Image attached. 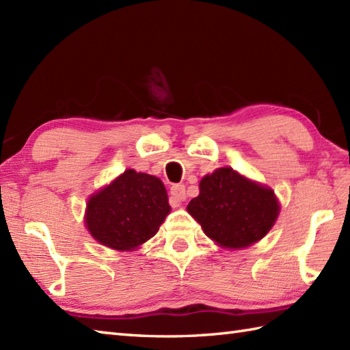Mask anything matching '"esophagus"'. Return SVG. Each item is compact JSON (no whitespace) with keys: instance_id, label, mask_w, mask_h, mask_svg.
Instances as JSON below:
<instances>
[{"instance_id":"1","label":"esophagus","mask_w":350,"mask_h":350,"mask_svg":"<svg viewBox=\"0 0 350 350\" xmlns=\"http://www.w3.org/2000/svg\"><path fill=\"white\" fill-rule=\"evenodd\" d=\"M170 194L177 204H180L187 200V191H185L183 185H173V187L170 188Z\"/></svg>"}]
</instances>
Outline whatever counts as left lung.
<instances>
[{
	"mask_svg": "<svg viewBox=\"0 0 350 350\" xmlns=\"http://www.w3.org/2000/svg\"><path fill=\"white\" fill-rule=\"evenodd\" d=\"M187 209L219 247L239 250L267 234L278 218L280 204L271 188L224 167L203 177L198 197Z\"/></svg>",
	"mask_w": 350,
	"mask_h": 350,
	"instance_id": "8db88e82",
	"label": "left lung"
}]
</instances>
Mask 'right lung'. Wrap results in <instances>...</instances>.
Returning <instances> with one entry per match:
<instances>
[{
	"mask_svg": "<svg viewBox=\"0 0 350 350\" xmlns=\"http://www.w3.org/2000/svg\"><path fill=\"white\" fill-rule=\"evenodd\" d=\"M170 211L165 187L158 177L126 170L88 200L85 226L105 247L133 251L158 233Z\"/></svg>",
	"mask_w": 350,
	"mask_h": 350,
	"instance_id": "1",
	"label": "right lung"
}]
</instances>
